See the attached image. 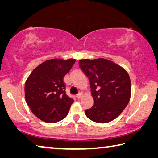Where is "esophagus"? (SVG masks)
Segmentation results:
<instances>
[{
  "instance_id": "obj_1",
  "label": "esophagus",
  "mask_w": 158,
  "mask_h": 158,
  "mask_svg": "<svg viewBox=\"0 0 158 158\" xmlns=\"http://www.w3.org/2000/svg\"><path fill=\"white\" fill-rule=\"evenodd\" d=\"M82 96H83V94H82V93H79V94L76 96L77 98H81Z\"/></svg>"
}]
</instances>
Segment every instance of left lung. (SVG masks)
I'll return each mask as SVG.
<instances>
[{"label":"left lung","mask_w":158,"mask_h":158,"mask_svg":"<svg viewBox=\"0 0 158 158\" xmlns=\"http://www.w3.org/2000/svg\"><path fill=\"white\" fill-rule=\"evenodd\" d=\"M79 66L88 77L94 106L85 111L93 122L107 123L122 114L131 96L129 75L122 67L111 60L84 59Z\"/></svg>","instance_id":"obj_1"}]
</instances>
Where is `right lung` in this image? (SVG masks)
<instances>
[{
  "mask_svg": "<svg viewBox=\"0 0 158 158\" xmlns=\"http://www.w3.org/2000/svg\"><path fill=\"white\" fill-rule=\"evenodd\" d=\"M75 60H47L32 71L25 83V98L34 115L47 123H55L68 115L73 99L65 93L63 77Z\"/></svg>",
  "mask_w": 158,
  "mask_h": 158,
  "instance_id": "add662e5",
  "label": "right lung"
}]
</instances>
